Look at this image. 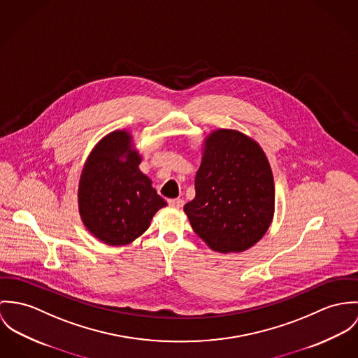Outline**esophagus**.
Segmentation results:
<instances>
[{
	"label": "esophagus",
	"instance_id": "1",
	"mask_svg": "<svg viewBox=\"0 0 358 358\" xmlns=\"http://www.w3.org/2000/svg\"><path fill=\"white\" fill-rule=\"evenodd\" d=\"M169 204L171 207H177V208H181L184 206V200L182 199H169Z\"/></svg>",
	"mask_w": 358,
	"mask_h": 358
}]
</instances>
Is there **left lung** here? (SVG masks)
Listing matches in <instances>:
<instances>
[{
    "label": "left lung",
    "mask_w": 358,
    "mask_h": 358,
    "mask_svg": "<svg viewBox=\"0 0 358 358\" xmlns=\"http://www.w3.org/2000/svg\"><path fill=\"white\" fill-rule=\"evenodd\" d=\"M195 189L184 211L214 251H245L272 224L275 181L269 160L255 140L238 130L218 129L204 138Z\"/></svg>",
    "instance_id": "1"
}]
</instances>
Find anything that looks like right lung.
Instances as JSON below:
<instances>
[{"label":"right lung","mask_w":358,"mask_h":358,"mask_svg":"<svg viewBox=\"0 0 358 358\" xmlns=\"http://www.w3.org/2000/svg\"><path fill=\"white\" fill-rule=\"evenodd\" d=\"M143 157L127 130L104 136L85 160L78 185V210L86 229L108 245L140 238L167 203L138 169Z\"/></svg>","instance_id":"add662e5"}]
</instances>
